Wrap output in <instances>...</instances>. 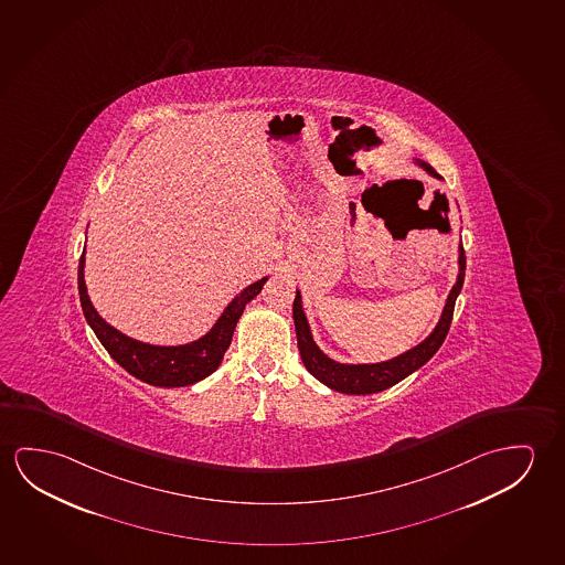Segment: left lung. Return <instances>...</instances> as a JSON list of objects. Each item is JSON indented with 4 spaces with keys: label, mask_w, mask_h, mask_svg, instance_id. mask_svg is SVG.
<instances>
[{
    "label": "left lung",
    "mask_w": 565,
    "mask_h": 565,
    "mask_svg": "<svg viewBox=\"0 0 565 565\" xmlns=\"http://www.w3.org/2000/svg\"><path fill=\"white\" fill-rule=\"evenodd\" d=\"M418 164L435 178H440L436 174L433 166L425 164V162H418ZM463 278H466V250L460 244L458 281H456V286L451 287L450 296H448L443 317L436 324L435 332L418 347L408 350L401 356L393 358L390 362H382V364H339V362L330 360L329 356H324L311 337V330H309L303 309H301V294L297 291L296 301H294V321H296L297 347H299V354H301L307 372L317 377L319 382L329 385L330 390L340 391L347 395H370V393H380L387 387H393L395 383L405 380L420 365H425L430 358L435 356L438 348L443 347L446 334L450 330L454 307H456V299L460 296Z\"/></svg>",
    "instance_id": "1"
}]
</instances>
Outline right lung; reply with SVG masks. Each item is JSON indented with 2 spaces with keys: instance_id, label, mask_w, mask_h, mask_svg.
Segmentation results:
<instances>
[{
  "instance_id": "obj_1",
  "label": "right lung",
  "mask_w": 565,
  "mask_h": 565,
  "mask_svg": "<svg viewBox=\"0 0 565 565\" xmlns=\"http://www.w3.org/2000/svg\"><path fill=\"white\" fill-rule=\"evenodd\" d=\"M266 279L268 278L258 279L256 284L246 287L243 294L235 297L233 303L226 307L217 324L209 330L203 339L195 340L185 347H152V344L129 339L119 330L109 327L97 315L87 297L86 281H84V252L79 256L78 266L79 303L97 339L122 370H127L130 375H135L137 380L148 385L185 387L191 383L200 382L217 370L218 364L223 362L226 348L231 347L233 332L244 307L260 294Z\"/></svg>"
}]
</instances>
